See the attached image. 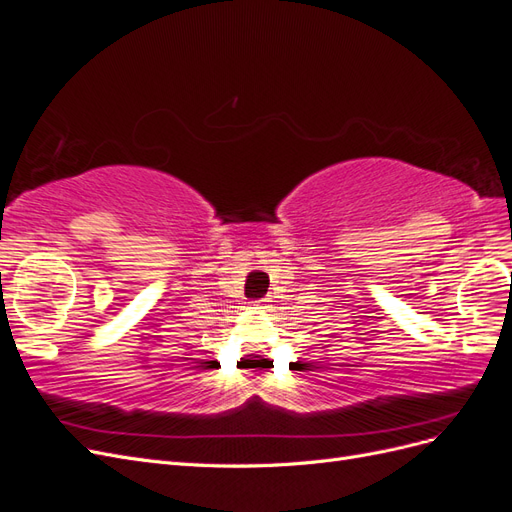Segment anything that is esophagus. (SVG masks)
I'll use <instances>...</instances> for the list:
<instances>
[{
  "mask_svg": "<svg viewBox=\"0 0 512 512\" xmlns=\"http://www.w3.org/2000/svg\"><path fill=\"white\" fill-rule=\"evenodd\" d=\"M254 305H256V307H265V305H267V299H258V301H254Z\"/></svg>",
  "mask_w": 512,
  "mask_h": 512,
  "instance_id": "34e87169",
  "label": "esophagus"
}]
</instances>
